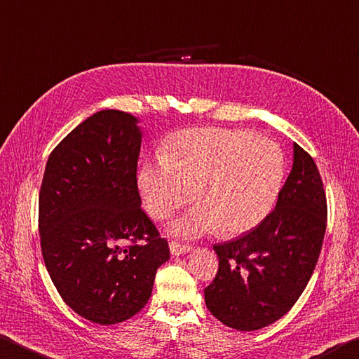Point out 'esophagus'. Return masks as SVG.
Returning a JSON list of instances; mask_svg holds the SVG:
<instances>
[{
    "instance_id": "esophagus-1",
    "label": "esophagus",
    "mask_w": 359,
    "mask_h": 359,
    "mask_svg": "<svg viewBox=\"0 0 359 359\" xmlns=\"http://www.w3.org/2000/svg\"><path fill=\"white\" fill-rule=\"evenodd\" d=\"M189 250H192L189 244H181L178 241H170V252H172L173 255L186 254V252H189Z\"/></svg>"
}]
</instances>
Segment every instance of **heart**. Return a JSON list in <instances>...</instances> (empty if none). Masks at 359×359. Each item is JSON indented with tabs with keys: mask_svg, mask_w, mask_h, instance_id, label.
I'll return each mask as SVG.
<instances>
[{
	"mask_svg": "<svg viewBox=\"0 0 359 359\" xmlns=\"http://www.w3.org/2000/svg\"><path fill=\"white\" fill-rule=\"evenodd\" d=\"M285 178V157L269 138L224 128L184 129L167 138L162 157L144 162L138 191L148 215L163 221L197 197L202 203L170 230L194 238L221 229L248 233L273 211Z\"/></svg>",
	"mask_w": 359,
	"mask_h": 359,
	"instance_id": "obj_1",
	"label": "heart"
}]
</instances>
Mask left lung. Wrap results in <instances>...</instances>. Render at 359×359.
Returning <instances> with one entry per match:
<instances>
[{"instance_id":"left-lung-1","label":"left lung","mask_w":359,"mask_h":359,"mask_svg":"<svg viewBox=\"0 0 359 359\" xmlns=\"http://www.w3.org/2000/svg\"><path fill=\"white\" fill-rule=\"evenodd\" d=\"M326 216L316 162L293 143V167L276 208L254 230L212 246L219 269L205 288L212 316L238 331L265 328L284 317L317 265Z\"/></svg>"}]
</instances>
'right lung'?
Here are the masks:
<instances>
[{"label":"right lung","mask_w":359,"mask_h":359,"mask_svg":"<svg viewBox=\"0 0 359 359\" xmlns=\"http://www.w3.org/2000/svg\"><path fill=\"white\" fill-rule=\"evenodd\" d=\"M137 123L119 110L86 118L48 156L39 192L50 278L74 312L99 325L140 312L170 259L167 240L140 208Z\"/></svg>","instance_id":"right-lung-1"}]
</instances>
